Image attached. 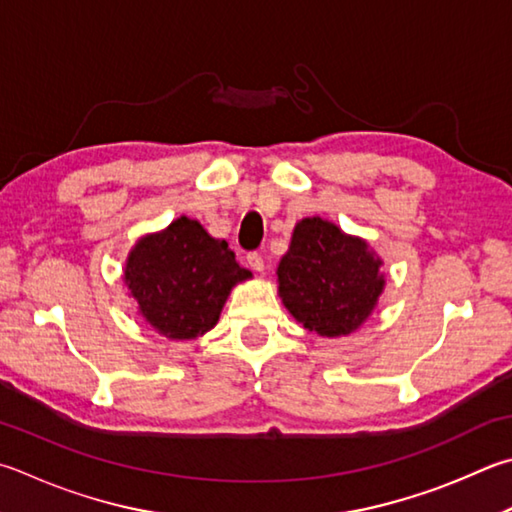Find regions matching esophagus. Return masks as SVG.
Instances as JSON below:
<instances>
[{"label": "esophagus", "mask_w": 512, "mask_h": 512, "mask_svg": "<svg viewBox=\"0 0 512 512\" xmlns=\"http://www.w3.org/2000/svg\"><path fill=\"white\" fill-rule=\"evenodd\" d=\"M248 264H250V268H253V271H257V273H262L264 271V257H262V253H257V250H253V253H248Z\"/></svg>", "instance_id": "34e87169"}]
</instances>
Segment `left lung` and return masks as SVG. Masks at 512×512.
<instances>
[{
    "label": "left lung",
    "mask_w": 512,
    "mask_h": 512,
    "mask_svg": "<svg viewBox=\"0 0 512 512\" xmlns=\"http://www.w3.org/2000/svg\"><path fill=\"white\" fill-rule=\"evenodd\" d=\"M380 266L383 259L365 239L345 235L327 219L306 217L293 228L277 266L280 297L304 329L349 336L376 309L385 288Z\"/></svg>",
    "instance_id": "obj_1"
}]
</instances>
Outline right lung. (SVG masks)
I'll list each match as a JSON object with an SVG mask.
<instances>
[{
	"mask_svg": "<svg viewBox=\"0 0 512 512\" xmlns=\"http://www.w3.org/2000/svg\"><path fill=\"white\" fill-rule=\"evenodd\" d=\"M248 277L226 241L190 217L138 239L125 264L138 313L170 340H194L215 327L232 286Z\"/></svg>",
	"mask_w": 512,
	"mask_h": 512,
	"instance_id": "obj_1",
	"label": "right lung"
}]
</instances>
